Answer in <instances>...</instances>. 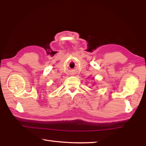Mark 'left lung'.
Segmentation results:
<instances>
[{
    "label": "left lung",
    "mask_w": 146,
    "mask_h": 146,
    "mask_svg": "<svg viewBox=\"0 0 146 146\" xmlns=\"http://www.w3.org/2000/svg\"><path fill=\"white\" fill-rule=\"evenodd\" d=\"M93 79H94V78H93Z\"/></svg>",
    "instance_id": "obj_1"
}]
</instances>
